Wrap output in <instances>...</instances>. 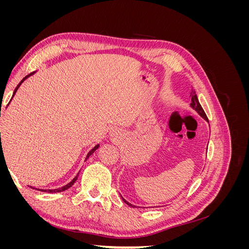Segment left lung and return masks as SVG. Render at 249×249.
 Masks as SVG:
<instances>
[{"label":"left lung","instance_id":"left-lung-1","mask_svg":"<svg viewBox=\"0 0 249 249\" xmlns=\"http://www.w3.org/2000/svg\"><path fill=\"white\" fill-rule=\"evenodd\" d=\"M190 96H191V104H190L191 107H192L194 110H196L197 113H198V114H199L201 117H203V118H205V119L207 120V122H209V119H208V117H207V115H206V113H205V111H203L202 107L200 106V104H199V102H198L197 96H196V94H195V92L193 91V90H192V92H191ZM123 200L126 203V205H129V206H131V207H135V206L131 205V203L125 201L124 198H123Z\"/></svg>","mask_w":249,"mask_h":249}]
</instances>
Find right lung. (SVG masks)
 I'll return each instance as SVG.
<instances>
[{
	"label": "right lung",
	"instance_id": "right-lung-1",
	"mask_svg": "<svg viewBox=\"0 0 249 249\" xmlns=\"http://www.w3.org/2000/svg\"><path fill=\"white\" fill-rule=\"evenodd\" d=\"M33 73H34V72H31V73H29V74H28V76H26V77H25L24 79H22V80L20 81V83H19V84L18 85V87L16 88V90H14V92H13V95H14V94H16V92H17V90L18 89V87L20 86V84H21V83H22V82H24V81H25V80H26V79H27L28 77H30V76H31V74H33ZM13 95H12V96H13ZM0 117H1V113H0ZM0 134H1V133H0ZM0 137H1V135H0ZM97 147H99V145H96V146H94V147H93V148H92L91 150H90V152H89V153H88V155H87V157H86V160L88 159V158H89V156H91V155H92V154L94 153V150H96V149H97ZM2 149H3V147L1 146V148H0V157H1V156H2V154H3V150H2ZM78 176H79V175H77V177H76V178H73V179L71 180V183H69V184H67V185H65V186H63V187H61V188H58V189H53V190H43V189H40V191H43V192H50V193H56V192H62V191H65L66 189H69V188H71V186H72V185L74 184V182H76V180H77V178H78ZM31 188H32V187H31ZM38 190H39V189H38Z\"/></svg>",
	"mask_w": 249,
	"mask_h": 249
}]
</instances>
